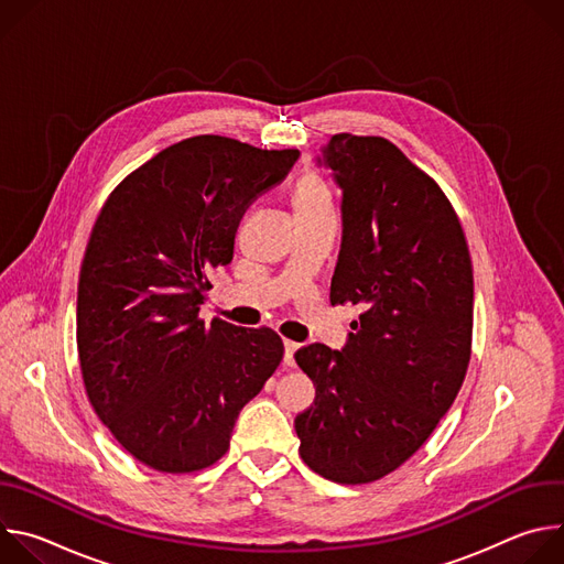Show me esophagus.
I'll return each mask as SVG.
<instances>
[{"instance_id":"34e87169","label":"esophagus","mask_w":564,"mask_h":564,"mask_svg":"<svg viewBox=\"0 0 564 564\" xmlns=\"http://www.w3.org/2000/svg\"><path fill=\"white\" fill-rule=\"evenodd\" d=\"M285 357H283V364L288 366V368H292L294 366V352L299 350V344L296 341H290V339H285Z\"/></svg>"}]
</instances>
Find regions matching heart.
Instances as JSON below:
<instances>
[{"label": "heart", "instance_id": "heart-1", "mask_svg": "<svg viewBox=\"0 0 564 564\" xmlns=\"http://www.w3.org/2000/svg\"><path fill=\"white\" fill-rule=\"evenodd\" d=\"M294 205L299 216L333 214V194L328 183L318 174H305L294 189Z\"/></svg>", "mask_w": 564, "mask_h": 564}]
</instances>
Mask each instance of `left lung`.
Returning a JSON list of instances; mask_svg holds the SVG:
<instances>
[{
	"instance_id": "1",
	"label": "left lung",
	"mask_w": 564,
	"mask_h": 564,
	"mask_svg": "<svg viewBox=\"0 0 564 564\" xmlns=\"http://www.w3.org/2000/svg\"><path fill=\"white\" fill-rule=\"evenodd\" d=\"M324 158L344 189L330 303L361 314L341 352L296 350L316 397L294 429L314 473L355 487L413 457L455 401L470 361L473 265L451 200L397 144L335 133Z\"/></svg>"
}]
</instances>
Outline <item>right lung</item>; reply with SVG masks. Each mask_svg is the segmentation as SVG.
<instances>
[{
	"label": "right lung",
	"instance_id": "obj_1",
	"mask_svg": "<svg viewBox=\"0 0 564 564\" xmlns=\"http://www.w3.org/2000/svg\"><path fill=\"white\" fill-rule=\"evenodd\" d=\"M296 158L194 135L133 170L100 209L77 283L79 370L100 422L153 470L216 464L283 359L272 328L207 326L198 312L246 209Z\"/></svg>",
	"mask_w": 564,
	"mask_h": 564
}]
</instances>
